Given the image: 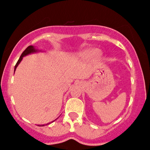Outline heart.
<instances>
[{"mask_svg":"<svg viewBox=\"0 0 150 150\" xmlns=\"http://www.w3.org/2000/svg\"><path fill=\"white\" fill-rule=\"evenodd\" d=\"M99 55H100V52H99V49L93 48H88V49L84 50L83 51H82V53L81 54V56L83 59H90L93 57Z\"/></svg>","mask_w":150,"mask_h":150,"instance_id":"b5f03b06","label":"heart"}]
</instances>
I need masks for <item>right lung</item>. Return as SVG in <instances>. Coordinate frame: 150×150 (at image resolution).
I'll use <instances>...</instances> for the list:
<instances>
[{
    "label": "right lung",
    "instance_id": "right-lung-1",
    "mask_svg": "<svg viewBox=\"0 0 150 150\" xmlns=\"http://www.w3.org/2000/svg\"><path fill=\"white\" fill-rule=\"evenodd\" d=\"M38 51H39L38 49H37V48H35V46H29L28 48H27L26 49H25V51H23V53H22V55H21L20 57H19V60H18V62H16V65H15V67H14V72H15V70H16V67H17L18 65H19V63H20L21 62H22V59H23L24 57H25V56H27V55H29V54H33V53H36V52H38ZM57 119H56V120H57ZM54 121H52V122H53ZM51 122H48V123L46 124V125H48V124H50V123H51ZM44 125H39L38 126H44Z\"/></svg>",
    "mask_w": 150,
    "mask_h": 150
}]
</instances>
